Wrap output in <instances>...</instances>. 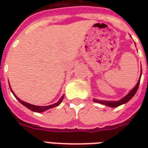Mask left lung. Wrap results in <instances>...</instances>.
Segmentation results:
<instances>
[{
  "label": "left lung",
  "instance_id": "1",
  "mask_svg": "<svg viewBox=\"0 0 148 148\" xmlns=\"http://www.w3.org/2000/svg\"><path fill=\"white\" fill-rule=\"evenodd\" d=\"M140 77H141V73H140V78L138 80V84H136V86L134 88L132 89V90L130 91V92L127 94V95L125 96L124 97H123L122 99L119 100V101H101V100H97V99H95L94 101L95 102H97V103H100L101 104H104L106 106H108V107H111V108H117L118 106L121 105L123 103H125L127 102H128L130 100H131L132 97L134 96V95L137 92V90L138 89V87H139V84H140Z\"/></svg>",
  "mask_w": 148,
  "mask_h": 148
}]
</instances>
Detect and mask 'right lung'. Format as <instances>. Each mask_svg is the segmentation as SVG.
<instances>
[{
	"label": "right lung",
	"mask_w": 148,
	"mask_h": 148,
	"mask_svg": "<svg viewBox=\"0 0 148 148\" xmlns=\"http://www.w3.org/2000/svg\"><path fill=\"white\" fill-rule=\"evenodd\" d=\"M10 90H11V92L13 93V95H14V97L17 99V101H19L20 103H21L24 106H25L26 108H27L28 109H30L32 111H34V112H38V113H41L43 111H45V110H48V109H51V108H55V107H58L59 104H60L61 102H62L63 99H64V96L60 97V100L55 103H53V104H51V105H47V106H36V105H33V104H31V103H27V102H24V101H21V99H19L18 97L15 95V94L14 93L12 90H11V88L10 87Z\"/></svg>",
	"instance_id": "add662e5"
}]
</instances>
